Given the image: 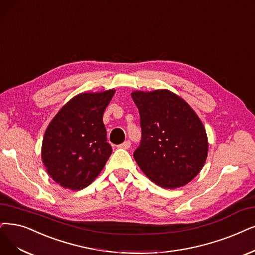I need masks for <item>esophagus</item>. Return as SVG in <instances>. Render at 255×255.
<instances>
[{"instance_id":"1","label":"esophagus","mask_w":255,"mask_h":255,"mask_svg":"<svg viewBox=\"0 0 255 255\" xmlns=\"http://www.w3.org/2000/svg\"><path fill=\"white\" fill-rule=\"evenodd\" d=\"M130 146H131L130 140H125L124 143L121 144V145H119L118 147H119V148H122V149H128V148H130Z\"/></svg>"}]
</instances>
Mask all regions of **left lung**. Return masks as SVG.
Listing matches in <instances>:
<instances>
[{
    "label": "left lung",
    "mask_w": 255,
    "mask_h": 255,
    "mask_svg": "<svg viewBox=\"0 0 255 255\" xmlns=\"http://www.w3.org/2000/svg\"><path fill=\"white\" fill-rule=\"evenodd\" d=\"M142 129L133 153L143 172L163 188L184 186L206 162L208 140L201 120L188 104L169 90L134 91Z\"/></svg>",
    "instance_id": "8db88e82"
}]
</instances>
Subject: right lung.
I'll list each match as a JSON object with an SVG mask.
<instances>
[{
  "label": "right lung",
  "mask_w": 255,
  "mask_h": 255,
  "mask_svg": "<svg viewBox=\"0 0 255 255\" xmlns=\"http://www.w3.org/2000/svg\"><path fill=\"white\" fill-rule=\"evenodd\" d=\"M115 90L81 93L59 111L47 127L42 159L47 172L59 185L81 190L90 185L108 161L103 115Z\"/></svg>",
  "instance_id": "obj_1"
}]
</instances>
